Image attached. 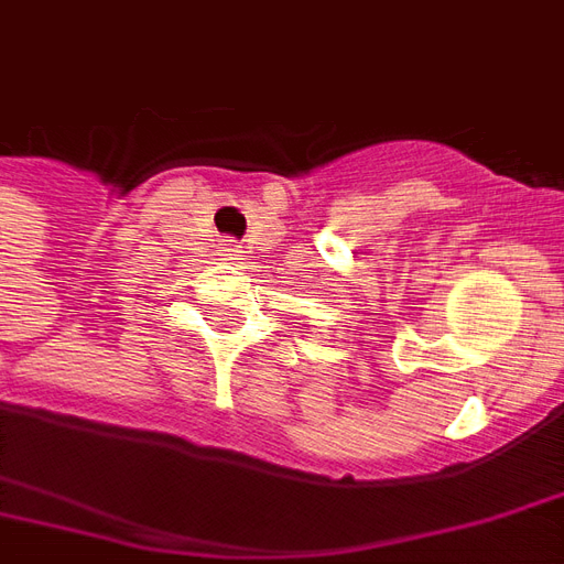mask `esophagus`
<instances>
[{"label": "esophagus", "mask_w": 564, "mask_h": 564, "mask_svg": "<svg viewBox=\"0 0 564 564\" xmlns=\"http://www.w3.org/2000/svg\"><path fill=\"white\" fill-rule=\"evenodd\" d=\"M239 245H232V241H227V245L220 248V257H224V260H239Z\"/></svg>", "instance_id": "obj_1"}]
</instances>
